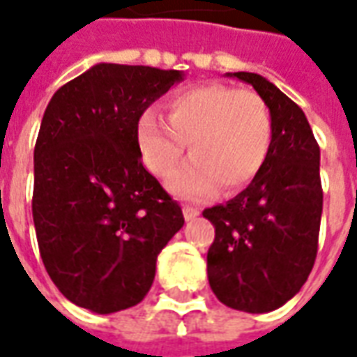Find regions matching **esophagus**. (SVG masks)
Here are the masks:
<instances>
[{"instance_id":"obj_1","label":"esophagus","mask_w":357,"mask_h":357,"mask_svg":"<svg viewBox=\"0 0 357 357\" xmlns=\"http://www.w3.org/2000/svg\"><path fill=\"white\" fill-rule=\"evenodd\" d=\"M183 216H185L187 222H191V220L199 216V210L191 208V206H183Z\"/></svg>"}]
</instances>
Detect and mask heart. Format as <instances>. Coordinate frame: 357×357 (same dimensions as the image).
Masks as SVG:
<instances>
[{
	"instance_id": "heart-1",
	"label": "heart",
	"mask_w": 357,
	"mask_h": 357,
	"mask_svg": "<svg viewBox=\"0 0 357 357\" xmlns=\"http://www.w3.org/2000/svg\"><path fill=\"white\" fill-rule=\"evenodd\" d=\"M168 122L153 110L137 120V145L155 176H166L189 143L191 158L166 179L185 201L239 191L262 172L273 141V118L262 97L248 89L206 84L168 97Z\"/></svg>"
}]
</instances>
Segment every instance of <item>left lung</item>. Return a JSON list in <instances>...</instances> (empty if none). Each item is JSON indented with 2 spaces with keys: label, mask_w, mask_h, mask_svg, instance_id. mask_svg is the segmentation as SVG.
I'll return each mask as SVG.
<instances>
[{
  "label": "left lung",
  "mask_w": 357,
  "mask_h": 357,
  "mask_svg": "<svg viewBox=\"0 0 357 357\" xmlns=\"http://www.w3.org/2000/svg\"><path fill=\"white\" fill-rule=\"evenodd\" d=\"M256 89L273 118L268 162L250 185L202 216L216 227L208 283L225 306L248 314L281 307L306 283L317 255L323 189L319 145L306 114L255 73H227Z\"/></svg>",
  "instance_id": "8db88e82"
}]
</instances>
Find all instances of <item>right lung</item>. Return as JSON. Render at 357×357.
Returning a JSON list of instances; mask_svg holds the SVG:
<instances>
[{
    "mask_svg": "<svg viewBox=\"0 0 357 357\" xmlns=\"http://www.w3.org/2000/svg\"><path fill=\"white\" fill-rule=\"evenodd\" d=\"M179 70L99 63L51 97L34 149L36 237L73 304L114 314L139 304L181 206L141 162L137 120Z\"/></svg>",
    "mask_w": 357,
    "mask_h": 357,
    "instance_id": "obj_1",
    "label": "right lung"
}]
</instances>
